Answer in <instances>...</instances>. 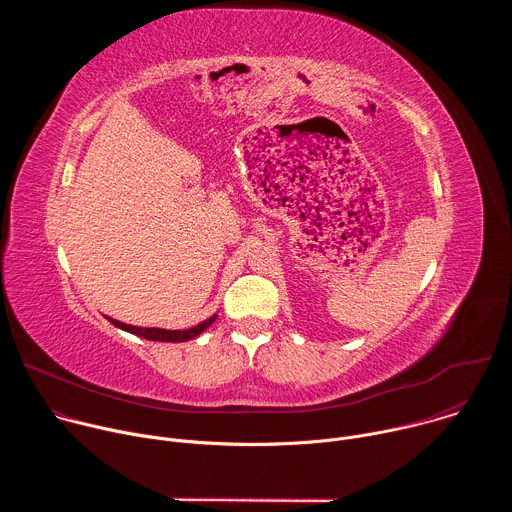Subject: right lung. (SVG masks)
Returning a JSON list of instances; mask_svg holds the SVG:
<instances>
[{
	"mask_svg": "<svg viewBox=\"0 0 512 512\" xmlns=\"http://www.w3.org/2000/svg\"><path fill=\"white\" fill-rule=\"evenodd\" d=\"M107 320H109L113 326H117V328H121V330H125V332H131V334H135V336H141V338H145V340H156V342H186V340H192V338H196L198 334H202V332L216 320V314L210 316V318H206L204 322H200V324L188 328V330H166V328L131 326V324H123V322H119V320H113V318H109V316H107Z\"/></svg>",
	"mask_w": 512,
	"mask_h": 512,
	"instance_id": "1",
	"label": "right lung"
}]
</instances>
